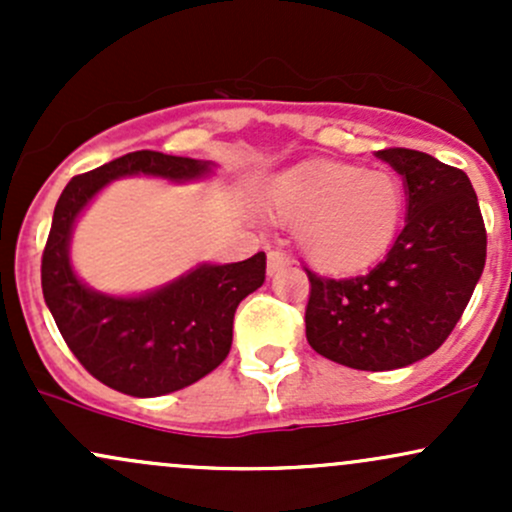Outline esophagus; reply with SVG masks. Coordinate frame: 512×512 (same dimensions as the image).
Here are the masks:
<instances>
[{"label":"esophagus","instance_id":"esophagus-1","mask_svg":"<svg viewBox=\"0 0 512 512\" xmlns=\"http://www.w3.org/2000/svg\"><path fill=\"white\" fill-rule=\"evenodd\" d=\"M289 264H291V260L284 255V252H281V250H272V252H269V255H267V274L274 276L276 272H281V269L289 267Z\"/></svg>","mask_w":512,"mask_h":512}]
</instances>
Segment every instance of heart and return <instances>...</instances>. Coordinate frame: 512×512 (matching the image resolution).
<instances>
[{"instance_id":"obj_1","label":"heart","mask_w":512,"mask_h":512,"mask_svg":"<svg viewBox=\"0 0 512 512\" xmlns=\"http://www.w3.org/2000/svg\"><path fill=\"white\" fill-rule=\"evenodd\" d=\"M267 209L298 226V248L315 269L346 274L390 248L404 214V190L385 170L313 161L276 175Z\"/></svg>"}]
</instances>
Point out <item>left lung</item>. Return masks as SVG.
I'll return each instance as SVG.
<instances>
[{
  "label": "left lung",
  "mask_w": 512,
  "mask_h": 512,
  "mask_svg": "<svg viewBox=\"0 0 512 512\" xmlns=\"http://www.w3.org/2000/svg\"><path fill=\"white\" fill-rule=\"evenodd\" d=\"M375 156L402 175L407 221L366 274L308 272L305 337L342 366L395 370L431 356L457 325L484 272L486 228L462 170L414 149Z\"/></svg>",
  "instance_id": "1"
}]
</instances>
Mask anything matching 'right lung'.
<instances>
[{
	"instance_id": "1",
	"label": "right lung",
	"mask_w": 512,
	"mask_h": 512,
	"mask_svg": "<svg viewBox=\"0 0 512 512\" xmlns=\"http://www.w3.org/2000/svg\"><path fill=\"white\" fill-rule=\"evenodd\" d=\"M216 163L134 151L91 173L76 175L57 199L43 252V296L64 342L103 385L132 397H161L197 383L228 356L233 315L245 296L264 284L267 255L231 264L202 262L178 279L137 296L91 289L72 264V233L79 216L108 182L149 175L195 182Z\"/></svg>"
}]
</instances>
